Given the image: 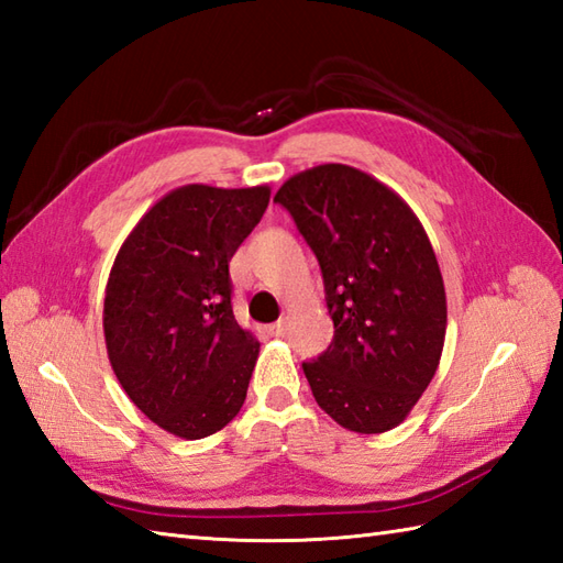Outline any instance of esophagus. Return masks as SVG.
<instances>
[{"instance_id":"34e87169","label":"esophagus","mask_w":563,"mask_h":563,"mask_svg":"<svg viewBox=\"0 0 563 563\" xmlns=\"http://www.w3.org/2000/svg\"><path fill=\"white\" fill-rule=\"evenodd\" d=\"M288 324H290L288 317H283V319L275 321V324H271L268 331L273 333V336H285V333H288Z\"/></svg>"}]
</instances>
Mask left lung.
Listing matches in <instances>:
<instances>
[{"mask_svg": "<svg viewBox=\"0 0 563 563\" xmlns=\"http://www.w3.org/2000/svg\"><path fill=\"white\" fill-rule=\"evenodd\" d=\"M273 200L317 254L336 329L327 353L302 363L314 399L345 430L387 433L445 345V283L423 224L397 190L349 164L295 174Z\"/></svg>", "mask_w": 563, "mask_h": 563, "instance_id": "8db88e82", "label": "left lung"}]
</instances>
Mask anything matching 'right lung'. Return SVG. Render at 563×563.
Here are the masks:
<instances>
[{
	"instance_id": "obj_1",
	"label": "right lung",
	"mask_w": 563,
	"mask_h": 563,
	"mask_svg": "<svg viewBox=\"0 0 563 563\" xmlns=\"http://www.w3.org/2000/svg\"><path fill=\"white\" fill-rule=\"evenodd\" d=\"M268 200V186L174 188L118 249L106 351L130 401L176 438L218 433L246 399L258 341L234 319L230 261Z\"/></svg>"
}]
</instances>
